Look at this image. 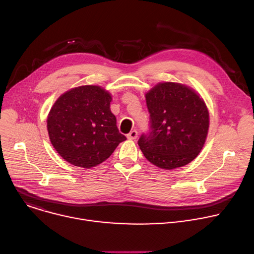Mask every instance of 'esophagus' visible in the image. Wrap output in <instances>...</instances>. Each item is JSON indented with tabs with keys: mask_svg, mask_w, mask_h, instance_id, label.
Listing matches in <instances>:
<instances>
[{
	"mask_svg": "<svg viewBox=\"0 0 254 254\" xmlns=\"http://www.w3.org/2000/svg\"><path fill=\"white\" fill-rule=\"evenodd\" d=\"M127 139H129V140H135L137 137V131L135 129H133L129 133H127Z\"/></svg>",
	"mask_w": 254,
	"mask_h": 254,
	"instance_id": "1",
	"label": "esophagus"
}]
</instances>
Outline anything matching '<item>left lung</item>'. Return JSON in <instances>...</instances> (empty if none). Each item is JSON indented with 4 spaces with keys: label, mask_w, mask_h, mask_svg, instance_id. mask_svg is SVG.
<instances>
[{
    "label": "left lung",
    "mask_w": 254,
    "mask_h": 254,
    "mask_svg": "<svg viewBox=\"0 0 254 254\" xmlns=\"http://www.w3.org/2000/svg\"><path fill=\"white\" fill-rule=\"evenodd\" d=\"M149 130L137 145L144 156L162 169L189 164L202 149L209 112L203 100L189 87L159 83L146 94Z\"/></svg>",
    "instance_id": "obj_1"
}]
</instances>
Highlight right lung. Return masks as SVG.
I'll return each instance as SVG.
<instances>
[{"label": "right lung", "mask_w": 254, "mask_h": 254, "mask_svg": "<svg viewBox=\"0 0 254 254\" xmlns=\"http://www.w3.org/2000/svg\"><path fill=\"white\" fill-rule=\"evenodd\" d=\"M110 102V94L99 86L72 89L56 101L48 118L49 135L68 163L94 167L127 140L117 127Z\"/></svg>", "instance_id": "obj_1"}]
</instances>
